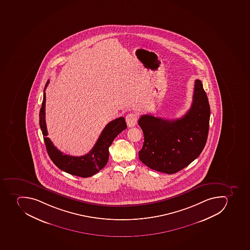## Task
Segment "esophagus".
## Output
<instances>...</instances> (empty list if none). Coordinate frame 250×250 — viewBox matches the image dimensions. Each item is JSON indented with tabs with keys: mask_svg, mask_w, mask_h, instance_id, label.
Returning a JSON list of instances; mask_svg holds the SVG:
<instances>
[{
	"mask_svg": "<svg viewBox=\"0 0 250 250\" xmlns=\"http://www.w3.org/2000/svg\"><path fill=\"white\" fill-rule=\"evenodd\" d=\"M138 115L135 113H130L128 114L127 116H126V122L127 124V126L129 127H132V126H135L138 121Z\"/></svg>",
	"mask_w": 250,
	"mask_h": 250,
	"instance_id": "esophagus-1",
	"label": "esophagus"
}]
</instances>
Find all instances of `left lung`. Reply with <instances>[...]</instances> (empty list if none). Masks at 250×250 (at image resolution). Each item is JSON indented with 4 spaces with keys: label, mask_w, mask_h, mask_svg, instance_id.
Here are the masks:
<instances>
[{
    "label": "left lung",
    "mask_w": 250,
    "mask_h": 250,
    "mask_svg": "<svg viewBox=\"0 0 250 250\" xmlns=\"http://www.w3.org/2000/svg\"><path fill=\"white\" fill-rule=\"evenodd\" d=\"M210 105L201 81H195L191 108L181 119L164 120L143 115L139 125L144 134L139 159L151 169L173 174L199 157L208 139Z\"/></svg>",
    "instance_id": "8db88e82"
}]
</instances>
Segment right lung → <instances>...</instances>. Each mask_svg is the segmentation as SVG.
<instances>
[{"mask_svg":"<svg viewBox=\"0 0 250 250\" xmlns=\"http://www.w3.org/2000/svg\"><path fill=\"white\" fill-rule=\"evenodd\" d=\"M49 84L46 82L43 93L42 107L40 111V125L42 130L46 151L55 166L64 172L81 177H89L98 172L106 166L109 158L110 146L116 136L126 128V124L124 117L117 118L105 126L99 137L98 140L89 153L81 157L64 154L57 149L51 139L47 138L46 121H45V105L46 93L45 90Z\"/></svg>","mask_w":250,"mask_h":250,"instance_id":"add662e5","label":"right lung"}]
</instances>
